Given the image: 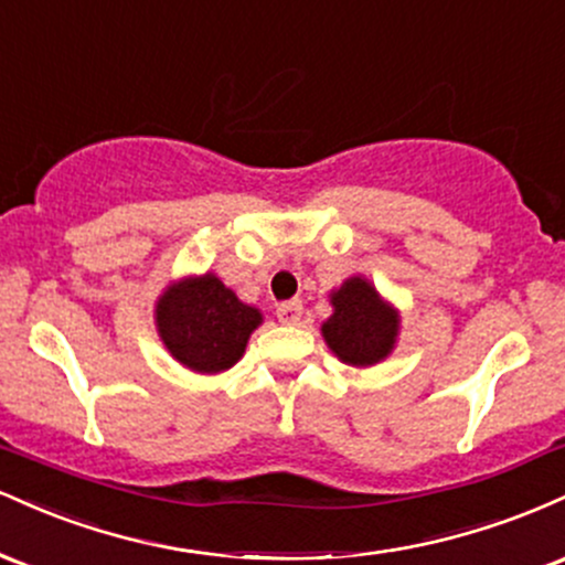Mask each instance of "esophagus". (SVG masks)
Instances as JSON below:
<instances>
[{
	"label": "esophagus",
	"instance_id": "esophagus-1",
	"mask_svg": "<svg viewBox=\"0 0 565 565\" xmlns=\"http://www.w3.org/2000/svg\"><path fill=\"white\" fill-rule=\"evenodd\" d=\"M276 316H278V321L287 323V327H295V323H300V319H302V302L300 300L281 302L276 308Z\"/></svg>",
	"mask_w": 565,
	"mask_h": 565
}]
</instances>
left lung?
I'll return each instance as SVG.
<instances>
[{
    "label": "left lung",
    "instance_id": "8db88e82",
    "mask_svg": "<svg viewBox=\"0 0 565 565\" xmlns=\"http://www.w3.org/2000/svg\"><path fill=\"white\" fill-rule=\"evenodd\" d=\"M332 316L321 323V337L342 364L377 366L395 350L401 313L380 295L366 276H350L329 291Z\"/></svg>",
    "mask_w": 565,
    "mask_h": 565
}]
</instances>
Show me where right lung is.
<instances>
[{
  "label": "right lung",
  "instance_id": "obj_1",
  "mask_svg": "<svg viewBox=\"0 0 565 565\" xmlns=\"http://www.w3.org/2000/svg\"><path fill=\"white\" fill-rule=\"evenodd\" d=\"M153 323L161 345L180 366L220 374L238 364L263 313L206 270L167 284L153 305Z\"/></svg>",
  "mask_w": 565,
  "mask_h": 565
}]
</instances>
